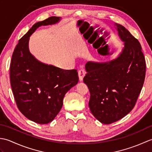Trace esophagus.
<instances>
[{
    "mask_svg": "<svg viewBox=\"0 0 152 152\" xmlns=\"http://www.w3.org/2000/svg\"><path fill=\"white\" fill-rule=\"evenodd\" d=\"M86 75V71L83 69H81L78 71V76H79V80L81 82L83 79V77Z\"/></svg>",
    "mask_w": 152,
    "mask_h": 152,
    "instance_id": "1",
    "label": "esophagus"
}]
</instances>
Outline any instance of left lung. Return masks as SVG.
Returning a JSON list of instances; mask_svg holds the SVG:
<instances>
[{
    "mask_svg": "<svg viewBox=\"0 0 152 152\" xmlns=\"http://www.w3.org/2000/svg\"><path fill=\"white\" fill-rule=\"evenodd\" d=\"M115 25L125 42L122 52L108 62L87 63L83 78L90 92V110L104 124L119 120L133 110L146 75L140 42L121 25Z\"/></svg>",
    "mask_w": 152,
    "mask_h": 152,
    "instance_id": "1",
    "label": "left lung"
}]
</instances>
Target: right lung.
<instances>
[{
  "label": "right lung",
  "instance_id": "1",
  "mask_svg": "<svg viewBox=\"0 0 152 152\" xmlns=\"http://www.w3.org/2000/svg\"><path fill=\"white\" fill-rule=\"evenodd\" d=\"M59 20L52 16L33 25L19 40L11 60L10 78L16 104L25 117L39 124L53 120L62 108L66 93L78 82L77 70L44 64L28 50L29 37L37 28Z\"/></svg>",
  "mask_w": 152,
  "mask_h": 152
}]
</instances>
